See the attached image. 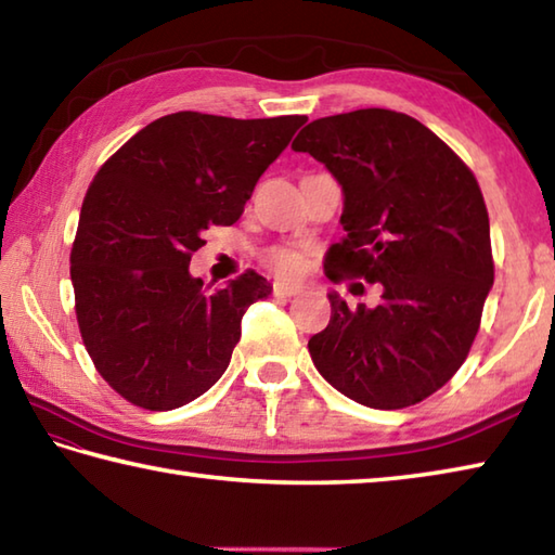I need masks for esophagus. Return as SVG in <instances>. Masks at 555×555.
Wrapping results in <instances>:
<instances>
[{
    "label": "esophagus",
    "mask_w": 555,
    "mask_h": 555,
    "mask_svg": "<svg viewBox=\"0 0 555 555\" xmlns=\"http://www.w3.org/2000/svg\"><path fill=\"white\" fill-rule=\"evenodd\" d=\"M302 293V286H298V284H274V296L276 298H293V296H300Z\"/></svg>",
    "instance_id": "34e87169"
}]
</instances>
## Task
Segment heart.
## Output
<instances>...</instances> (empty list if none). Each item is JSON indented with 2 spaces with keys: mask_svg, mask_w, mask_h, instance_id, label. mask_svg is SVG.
I'll return each mask as SVG.
<instances>
[{
  "mask_svg": "<svg viewBox=\"0 0 555 555\" xmlns=\"http://www.w3.org/2000/svg\"><path fill=\"white\" fill-rule=\"evenodd\" d=\"M267 264L276 271L279 276H298L302 271V259L293 249H274L267 257Z\"/></svg>",
  "mask_w": 555,
  "mask_h": 555,
  "instance_id": "1",
  "label": "heart"
}]
</instances>
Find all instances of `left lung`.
Instances as JSON below:
<instances>
[{
	"mask_svg": "<svg viewBox=\"0 0 555 555\" xmlns=\"http://www.w3.org/2000/svg\"><path fill=\"white\" fill-rule=\"evenodd\" d=\"M344 190V237L324 274L383 286L375 308L330 293L308 341L320 375L371 409H404L450 383L493 286L491 225L472 168L426 125L385 107L320 117L293 141Z\"/></svg>",
	"mask_w": 555,
	"mask_h": 555,
	"instance_id": "obj_1",
	"label": "left lung"
}]
</instances>
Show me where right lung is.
<instances>
[{
	"label": "right lung",
	"mask_w": 555,
	"mask_h": 555,
	"mask_svg": "<svg viewBox=\"0 0 555 555\" xmlns=\"http://www.w3.org/2000/svg\"><path fill=\"white\" fill-rule=\"evenodd\" d=\"M306 115L158 117L89 184L69 255L76 322L95 371L129 404L170 411L219 379L241 320L267 298L247 269L225 288L190 276L209 225H233Z\"/></svg>",
	"instance_id": "add662e5"
}]
</instances>
